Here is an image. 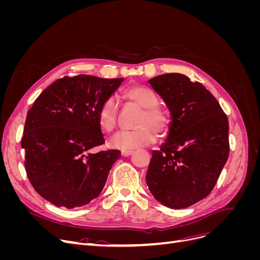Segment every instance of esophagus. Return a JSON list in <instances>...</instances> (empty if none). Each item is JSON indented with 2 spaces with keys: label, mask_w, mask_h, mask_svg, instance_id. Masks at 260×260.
Wrapping results in <instances>:
<instances>
[{
  "label": "esophagus",
  "mask_w": 260,
  "mask_h": 260,
  "mask_svg": "<svg viewBox=\"0 0 260 260\" xmlns=\"http://www.w3.org/2000/svg\"><path fill=\"white\" fill-rule=\"evenodd\" d=\"M132 153H133V149H124V151H121V156L127 157V156H130Z\"/></svg>",
  "instance_id": "1"
}]
</instances>
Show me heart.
Here are the masks:
<instances>
[{
	"label": "heart",
	"mask_w": 260,
	"mask_h": 260,
	"mask_svg": "<svg viewBox=\"0 0 260 260\" xmlns=\"http://www.w3.org/2000/svg\"><path fill=\"white\" fill-rule=\"evenodd\" d=\"M123 98L144 108L136 130H122L112 139L113 147L133 149L148 146L158 139V132L166 135L170 129L169 115L158 107L159 100L156 93L144 85H132L123 91ZM118 120V100L108 96L99 109V123L106 132H112Z\"/></svg>",
	"instance_id": "1"
}]
</instances>
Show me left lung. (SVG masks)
<instances>
[{
	"mask_svg": "<svg viewBox=\"0 0 260 260\" xmlns=\"http://www.w3.org/2000/svg\"><path fill=\"white\" fill-rule=\"evenodd\" d=\"M172 116L159 151L152 153L146 184L172 209L186 208L210 194L229 157V121L205 86L181 74L149 80Z\"/></svg>",
	"mask_w": 260,
	"mask_h": 260,
	"instance_id": "left-lung-1",
	"label": "left lung"
}]
</instances>
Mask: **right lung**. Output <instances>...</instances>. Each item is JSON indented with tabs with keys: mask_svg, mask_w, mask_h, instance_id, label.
<instances>
[{
	"mask_svg": "<svg viewBox=\"0 0 260 260\" xmlns=\"http://www.w3.org/2000/svg\"><path fill=\"white\" fill-rule=\"evenodd\" d=\"M122 81L65 76L48 86L28 111L20 141L27 177L37 193L55 206H84L103 190L120 152L90 151L105 142L100 106Z\"/></svg>",
	"mask_w": 260,
	"mask_h": 260,
	"instance_id": "right-lung-1",
	"label": "right lung"
}]
</instances>
